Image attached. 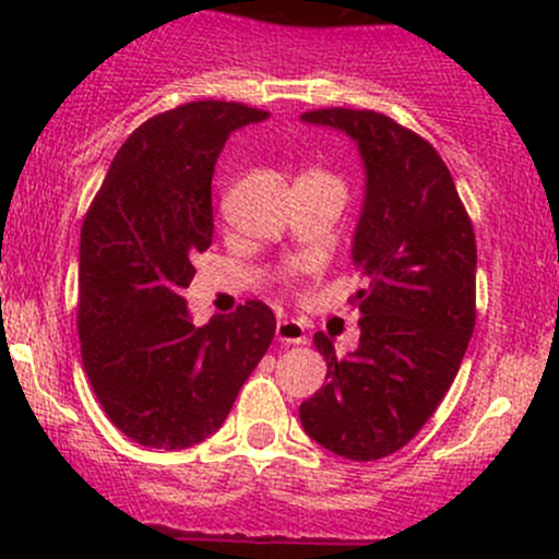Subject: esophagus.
I'll return each mask as SVG.
<instances>
[{
	"mask_svg": "<svg viewBox=\"0 0 559 559\" xmlns=\"http://www.w3.org/2000/svg\"><path fill=\"white\" fill-rule=\"evenodd\" d=\"M275 337H278L281 343H286V346H300V343H308L306 324L297 319H281L278 324H275Z\"/></svg>",
	"mask_w": 559,
	"mask_h": 559,
	"instance_id": "esophagus-1",
	"label": "esophagus"
}]
</instances>
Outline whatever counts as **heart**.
<instances>
[{
    "instance_id": "heart-1",
    "label": "heart",
    "mask_w": 559,
    "mask_h": 559,
    "mask_svg": "<svg viewBox=\"0 0 559 559\" xmlns=\"http://www.w3.org/2000/svg\"><path fill=\"white\" fill-rule=\"evenodd\" d=\"M306 273H308V264H292V267L286 270V281H289V284H297Z\"/></svg>"
}]
</instances>
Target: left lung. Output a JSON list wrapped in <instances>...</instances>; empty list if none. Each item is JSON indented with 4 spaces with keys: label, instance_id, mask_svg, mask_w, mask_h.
<instances>
[{
    "label": "left lung",
    "instance_id": "1",
    "mask_svg": "<svg viewBox=\"0 0 559 559\" xmlns=\"http://www.w3.org/2000/svg\"><path fill=\"white\" fill-rule=\"evenodd\" d=\"M302 121L357 140L368 186L354 264L368 286L359 348L337 359L324 332L326 384L300 405L308 436L332 454L370 462L403 449L452 386L476 326V235L438 151L376 110L321 107Z\"/></svg>",
    "mask_w": 559,
    "mask_h": 559
}]
</instances>
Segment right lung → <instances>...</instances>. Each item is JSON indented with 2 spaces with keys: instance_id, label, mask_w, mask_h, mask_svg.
<instances>
[{
  "instance_id": "obj_1",
  "label": "right lung",
  "mask_w": 559,
  "mask_h": 559,
  "mask_svg": "<svg viewBox=\"0 0 559 559\" xmlns=\"http://www.w3.org/2000/svg\"><path fill=\"white\" fill-rule=\"evenodd\" d=\"M267 112L200 99L148 118L118 148L81 229L78 335L107 419L148 449L218 430L275 335L264 302L194 326L183 289L213 243L211 180L235 129Z\"/></svg>"
}]
</instances>
